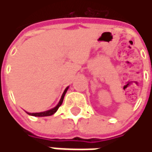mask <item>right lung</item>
Instances as JSON below:
<instances>
[{
    "mask_svg": "<svg viewBox=\"0 0 152 152\" xmlns=\"http://www.w3.org/2000/svg\"><path fill=\"white\" fill-rule=\"evenodd\" d=\"M68 89H69V87H67V88L65 89V91H64V92L62 93V96H61V99H60V101H59L58 105L55 106V107H53V108H52V109H50V110H48V111L41 112V113H28V114H30V115H32V116H38V117H44V116H50V115H53V113H56V111L58 110V108L61 106L62 101H63V99H64V96H65V94H66V92H67Z\"/></svg>",
    "mask_w": 152,
    "mask_h": 152,
    "instance_id": "add662e5",
    "label": "right lung"
}]
</instances>
